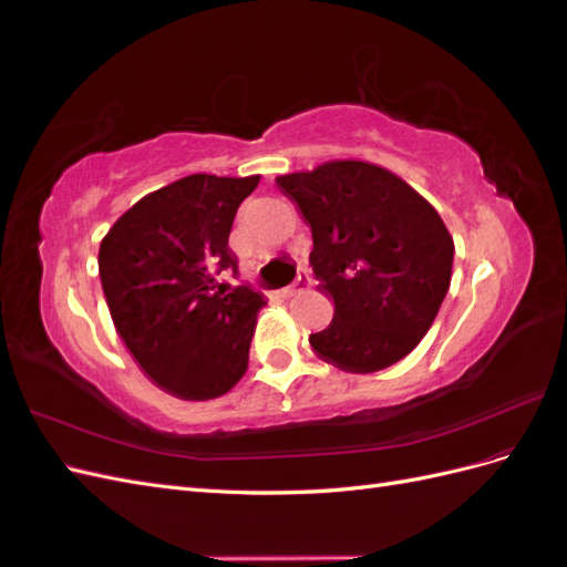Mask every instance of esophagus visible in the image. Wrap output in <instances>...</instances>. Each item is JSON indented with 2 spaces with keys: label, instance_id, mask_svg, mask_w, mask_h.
<instances>
[{
  "label": "esophagus",
  "instance_id": "obj_1",
  "mask_svg": "<svg viewBox=\"0 0 567 567\" xmlns=\"http://www.w3.org/2000/svg\"><path fill=\"white\" fill-rule=\"evenodd\" d=\"M307 288H310V274L302 271L300 277H298V281H296L293 286H290V288H286V290H284V296H286V298H296V296L305 293Z\"/></svg>",
  "mask_w": 567,
  "mask_h": 567
}]
</instances>
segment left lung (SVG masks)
<instances>
[{"label":"left lung","mask_w":567,"mask_h":567,"mask_svg":"<svg viewBox=\"0 0 567 567\" xmlns=\"http://www.w3.org/2000/svg\"><path fill=\"white\" fill-rule=\"evenodd\" d=\"M277 186L312 231L319 290L333 300L317 357L342 371L398 364L431 329L452 284L454 238L437 210L390 169L326 161Z\"/></svg>","instance_id":"left-lung-1"}]
</instances>
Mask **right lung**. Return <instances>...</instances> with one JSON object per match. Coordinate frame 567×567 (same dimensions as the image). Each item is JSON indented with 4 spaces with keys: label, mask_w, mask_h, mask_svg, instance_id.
<instances>
[{
    "label": "right lung",
    "mask_w": 567,
    "mask_h": 567,
    "mask_svg": "<svg viewBox=\"0 0 567 567\" xmlns=\"http://www.w3.org/2000/svg\"><path fill=\"white\" fill-rule=\"evenodd\" d=\"M260 175H188L136 200L99 246V279L120 340L179 400H215L248 369L262 293L217 290L234 269L229 231Z\"/></svg>",
    "instance_id": "right-lung-1"
}]
</instances>
